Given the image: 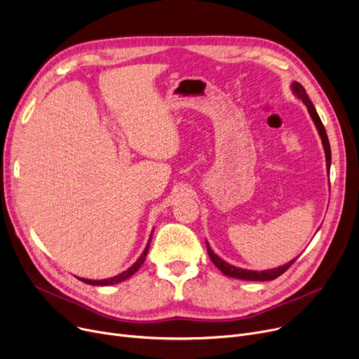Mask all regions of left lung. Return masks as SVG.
<instances>
[{
    "label": "left lung",
    "mask_w": 359,
    "mask_h": 359,
    "mask_svg": "<svg viewBox=\"0 0 359 359\" xmlns=\"http://www.w3.org/2000/svg\"><path fill=\"white\" fill-rule=\"evenodd\" d=\"M291 90H292V93L295 94V96H297L299 100H303V103L307 106V110H309V113H310V116H311V119H313V122H314V125H316V128H317V130H318V135H320V138H322V144H323L325 154H326V165H327V172H329L330 161H332V153H330V144H329V138H327V134H326V129H325L322 121H320V116L317 115L316 107H314V104L311 103V100L309 99L304 87L301 86L299 83L294 81V83L291 84ZM206 250H208V255H210V257H211L214 265H215L224 275L231 276V278H237V279H244V280H272V279H275V278H278V276H280L282 273H284V272L292 265V263L295 262V259H292L291 262L285 263L284 266H278V268H275V269H268V271L256 272V271H249V269H241V268L233 266V265H230L229 262L222 260L219 256H217V255L212 252V249H211V246L208 244V241H206Z\"/></svg>",
    "instance_id": "left-lung-1"
}]
</instances>
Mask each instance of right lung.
Instances as JSON below:
<instances>
[{
	"mask_svg": "<svg viewBox=\"0 0 359 359\" xmlns=\"http://www.w3.org/2000/svg\"><path fill=\"white\" fill-rule=\"evenodd\" d=\"M151 236H153V234H151ZM149 241H151V237H149V240H148V243H147V248H145V250L142 252V255L138 257V260L134 263V265H132L130 268H128L125 272H122V273H119V275H116V276H111V278H109V279L94 280V279H83V278H81V280L86 282V284H90V285H102V287H103V285H115V284H119V282H122V280L130 278L132 275H134V273L141 268V265L144 263V260H145V257H147V253H148V249H149Z\"/></svg>",
	"mask_w": 359,
	"mask_h": 359,
	"instance_id": "right-lung-1",
	"label": "right lung"
}]
</instances>
